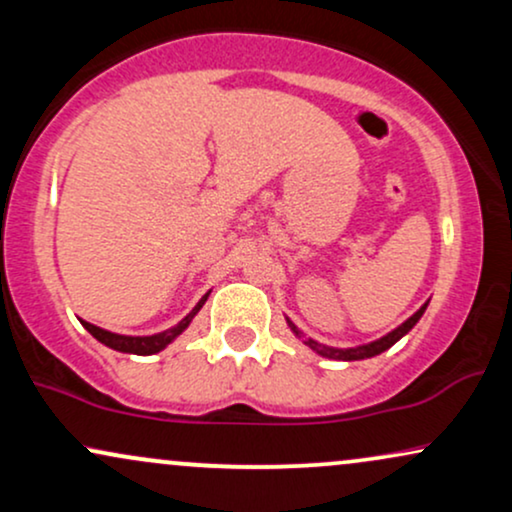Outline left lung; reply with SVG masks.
<instances>
[{
  "mask_svg": "<svg viewBox=\"0 0 512 512\" xmlns=\"http://www.w3.org/2000/svg\"><path fill=\"white\" fill-rule=\"evenodd\" d=\"M428 305V303H426ZM426 305H421L419 310H416L414 315L409 317L407 322H402V325L397 327L395 332H390L387 334V337H383V339H378V342H373V344H366V346H356V349H330V346H322V344H317V342H313V339H308V344L310 349L313 351H317V354L320 356H327V358H337V361H358V358H370V356H378V354H383L385 349H390L392 344L395 342H399V339L404 337V334H407L411 327L416 325V322L421 320V315H424V310H426ZM291 325V330L298 334V337H301V332H298V327L293 325V322H289Z\"/></svg>",
  "mask_w": 512,
  "mask_h": 512,
  "instance_id": "left-lung-1",
  "label": "left lung"
}]
</instances>
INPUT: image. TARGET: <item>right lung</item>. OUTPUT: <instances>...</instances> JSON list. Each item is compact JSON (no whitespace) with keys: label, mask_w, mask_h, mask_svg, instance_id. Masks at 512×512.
<instances>
[{"label":"right lung","mask_w":512,"mask_h":512,"mask_svg":"<svg viewBox=\"0 0 512 512\" xmlns=\"http://www.w3.org/2000/svg\"><path fill=\"white\" fill-rule=\"evenodd\" d=\"M209 296V293H207ZM207 296L202 298V301H199L197 305H195V310H192L190 315L185 317V320L182 322H178V325L175 327H170V330H166V332H161V334H151V337H125V334H113V332H105V330H101V327H96V325H91V322H84V327L88 332L93 334V337L98 339V342L101 344H105V346H110V349H115V351H125V354H139V356H149V354H156V351H161V349H166V346L173 342L175 337H178V334L185 330L187 325H190V320L192 317L197 315V310L202 308L204 305V301H207Z\"/></svg>","instance_id":"right-lung-1"}]
</instances>
